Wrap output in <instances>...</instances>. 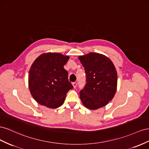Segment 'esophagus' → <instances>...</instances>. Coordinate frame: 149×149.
<instances>
[{
    "label": "esophagus",
    "instance_id": "esophagus-1",
    "mask_svg": "<svg viewBox=\"0 0 149 149\" xmlns=\"http://www.w3.org/2000/svg\"><path fill=\"white\" fill-rule=\"evenodd\" d=\"M72 86H73L74 88H75L76 87H77V83H76V82H73V83H72Z\"/></svg>",
    "mask_w": 149,
    "mask_h": 149
}]
</instances>
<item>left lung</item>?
<instances>
[{
  "mask_svg": "<svg viewBox=\"0 0 149 149\" xmlns=\"http://www.w3.org/2000/svg\"><path fill=\"white\" fill-rule=\"evenodd\" d=\"M86 74V84L80 92L83 105L91 110L104 107L116 94L117 73L113 62L103 54L91 52L79 57Z\"/></svg>",
  "mask_w": 149,
  "mask_h": 149,
  "instance_id": "obj_1",
  "label": "left lung"
}]
</instances>
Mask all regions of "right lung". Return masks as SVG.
<instances>
[{"label": "right lung", "mask_w": 149, "mask_h": 149, "mask_svg": "<svg viewBox=\"0 0 149 149\" xmlns=\"http://www.w3.org/2000/svg\"><path fill=\"white\" fill-rule=\"evenodd\" d=\"M69 59V56L61 53L47 52L33 62L29 74V88L37 103L51 109L63 104L67 93L73 88L63 68Z\"/></svg>", "instance_id": "right-lung-1"}]
</instances>
